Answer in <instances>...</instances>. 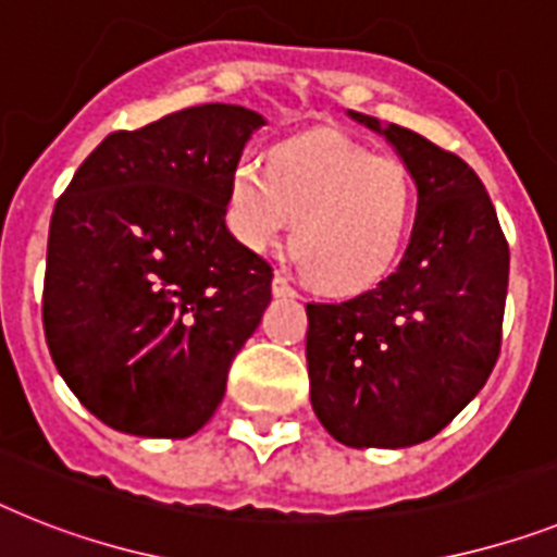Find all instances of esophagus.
Listing matches in <instances>:
<instances>
[{
	"label": "esophagus",
	"instance_id": "obj_1",
	"mask_svg": "<svg viewBox=\"0 0 557 557\" xmlns=\"http://www.w3.org/2000/svg\"><path fill=\"white\" fill-rule=\"evenodd\" d=\"M271 292L277 294V297H292V294H297L292 283H288L286 274H280V271L274 274V280H271Z\"/></svg>",
	"mask_w": 557,
	"mask_h": 557
}]
</instances>
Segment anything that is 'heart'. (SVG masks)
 Returning a JSON list of instances; mask_svg holds the SVG:
<instances>
[{"label": "heart", "mask_w": 557, "mask_h": 557, "mask_svg": "<svg viewBox=\"0 0 557 557\" xmlns=\"http://www.w3.org/2000/svg\"><path fill=\"white\" fill-rule=\"evenodd\" d=\"M416 212L405 163L373 156L339 133L280 144L269 166L240 161L228 184V228L251 251H292L306 277L329 292L373 286L399 260Z\"/></svg>", "instance_id": "heart-1"}]
</instances>
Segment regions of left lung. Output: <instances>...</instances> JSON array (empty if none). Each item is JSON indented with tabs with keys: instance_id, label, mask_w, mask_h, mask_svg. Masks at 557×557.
Instances as JSON below:
<instances>
[{
	"instance_id": "obj_1",
	"label": "left lung",
	"mask_w": 557,
	"mask_h": 557,
	"mask_svg": "<svg viewBox=\"0 0 557 557\" xmlns=\"http://www.w3.org/2000/svg\"><path fill=\"white\" fill-rule=\"evenodd\" d=\"M419 189L405 257L368 292L308 302L311 405L348 447H410L456 419L502 350L509 246L487 189L456 152L380 127Z\"/></svg>"
}]
</instances>
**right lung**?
Masks as SVG:
<instances>
[{"mask_svg": "<svg viewBox=\"0 0 557 557\" xmlns=\"http://www.w3.org/2000/svg\"><path fill=\"white\" fill-rule=\"evenodd\" d=\"M263 115L170 112L92 149L55 200L41 322L50 357L112 430L186 438L271 302V265L226 228L228 184Z\"/></svg>", "mask_w": 557, "mask_h": 557, "instance_id": "obj_1", "label": "right lung"}]
</instances>
